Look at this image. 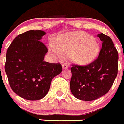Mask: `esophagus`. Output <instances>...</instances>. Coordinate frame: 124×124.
I'll list each match as a JSON object with an SVG mask.
<instances>
[{
  "label": "esophagus",
  "instance_id": "1",
  "mask_svg": "<svg viewBox=\"0 0 124 124\" xmlns=\"http://www.w3.org/2000/svg\"><path fill=\"white\" fill-rule=\"evenodd\" d=\"M68 64L67 63H63L62 64V68H63V69H67L68 68Z\"/></svg>",
  "mask_w": 124,
  "mask_h": 124
}]
</instances>
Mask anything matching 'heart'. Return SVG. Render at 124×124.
Here are the masks:
<instances>
[{
    "instance_id": "obj_1",
    "label": "heart",
    "mask_w": 124,
    "mask_h": 124,
    "mask_svg": "<svg viewBox=\"0 0 124 124\" xmlns=\"http://www.w3.org/2000/svg\"><path fill=\"white\" fill-rule=\"evenodd\" d=\"M51 50L59 57L70 54L76 63L85 65L93 62L100 53V47L95 38L83 32H75L59 37L56 43L51 44Z\"/></svg>"
}]
</instances>
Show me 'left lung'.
<instances>
[{
  "mask_svg": "<svg viewBox=\"0 0 124 124\" xmlns=\"http://www.w3.org/2000/svg\"><path fill=\"white\" fill-rule=\"evenodd\" d=\"M97 37L102 41L99 56L86 65L72 64L70 90L76 99L92 101L106 94L114 83L118 71V53L109 36Z\"/></svg>",
  "mask_w": 124,
  "mask_h": 124,
  "instance_id": "1",
  "label": "left lung"
}]
</instances>
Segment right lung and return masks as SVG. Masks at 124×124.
<instances>
[{"instance_id":"obj_1","label":"right lung","mask_w":124,"mask_h":124,"mask_svg":"<svg viewBox=\"0 0 124 124\" xmlns=\"http://www.w3.org/2000/svg\"><path fill=\"white\" fill-rule=\"evenodd\" d=\"M42 31H29L19 34L9 46L5 70L11 89L28 100L45 97L53 78L62 70L60 63L45 62L48 48L40 40Z\"/></svg>"}]
</instances>
